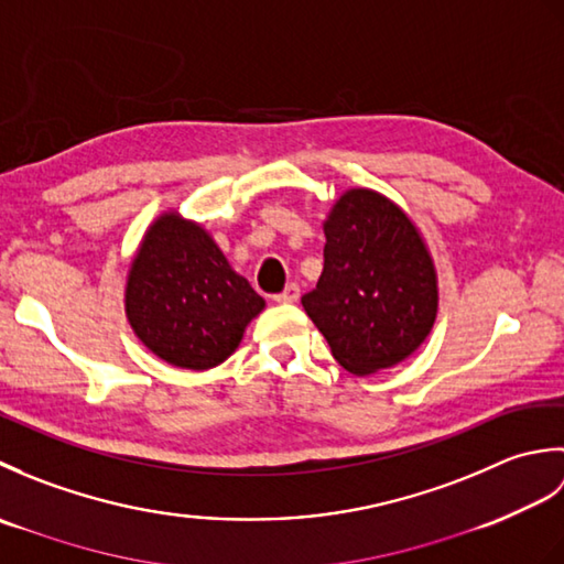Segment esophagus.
Listing matches in <instances>:
<instances>
[{"label": "esophagus", "instance_id": "1", "mask_svg": "<svg viewBox=\"0 0 564 564\" xmlns=\"http://www.w3.org/2000/svg\"><path fill=\"white\" fill-rule=\"evenodd\" d=\"M297 297H301V285L289 283L279 295H275V301H279V303H295Z\"/></svg>", "mask_w": 564, "mask_h": 564}]
</instances>
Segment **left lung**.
I'll return each instance as SVG.
<instances>
[{
	"label": "left lung",
	"instance_id": "left-lung-1",
	"mask_svg": "<svg viewBox=\"0 0 564 564\" xmlns=\"http://www.w3.org/2000/svg\"><path fill=\"white\" fill-rule=\"evenodd\" d=\"M325 269L303 307L354 376L404 361L436 319V271L412 220L386 196L351 188L325 223Z\"/></svg>",
	"mask_w": 564,
	"mask_h": 564
}]
</instances>
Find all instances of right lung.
<instances>
[{
  "instance_id": "obj_1",
  "label": "right lung",
  "mask_w": 564,
  "mask_h": 564,
  "mask_svg": "<svg viewBox=\"0 0 564 564\" xmlns=\"http://www.w3.org/2000/svg\"><path fill=\"white\" fill-rule=\"evenodd\" d=\"M261 310L263 297L200 225L166 213L150 227L130 267L126 313L162 361L191 370L223 364Z\"/></svg>"
}]
</instances>
